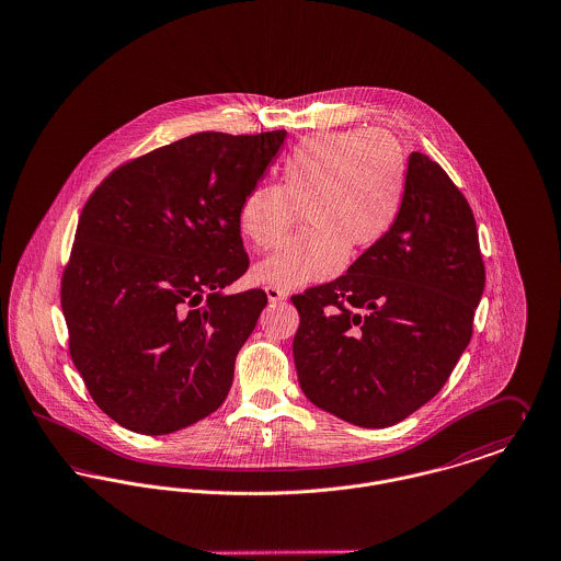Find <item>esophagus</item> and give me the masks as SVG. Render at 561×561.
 <instances>
[{"mask_svg": "<svg viewBox=\"0 0 561 561\" xmlns=\"http://www.w3.org/2000/svg\"><path fill=\"white\" fill-rule=\"evenodd\" d=\"M264 293H266V297H268V301H271V304L284 301V299L288 297L284 290H279V288H275V286H266V288H264Z\"/></svg>", "mask_w": 561, "mask_h": 561, "instance_id": "esophagus-1", "label": "esophagus"}]
</instances>
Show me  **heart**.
I'll return each instance as SVG.
<instances>
[{
    "label": "heart",
    "mask_w": 561,
    "mask_h": 561,
    "mask_svg": "<svg viewBox=\"0 0 561 561\" xmlns=\"http://www.w3.org/2000/svg\"><path fill=\"white\" fill-rule=\"evenodd\" d=\"M409 183L407 154L382 128L316 133L284 161L282 185L260 183L239 208L243 237L257 251L275 248L253 268L257 284L297 290L337 275L348 255L376 248L396 226Z\"/></svg>",
    "instance_id": "obj_1"
}]
</instances>
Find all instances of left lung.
<instances>
[{
  "label": "left lung",
  "instance_id": "8db88e82",
  "mask_svg": "<svg viewBox=\"0 0 561 561\" xmlns=\"http://www.w3.org/2000/svg\"><path fill=\"white\" fill-rule=\"evenodd\" d=\"M484 282L469 202L438 163L411 152L393 230L346 275L293 297L304 393L362 428L402 422L465 353Z\"/></svg>",
  "mask_w": 561,
  "mask_h": 561
}]
</instances>
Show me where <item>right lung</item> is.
<instances>
[{
	"mask_svg": "<svg viewBox=\"0 0 561 561\" xmlns=\"http://www.w3.org/2000/svg\"><path fill=\"white\" fill-rule=\"evenodd\" d=\"M286 130L195 133L110 174L85 202L62 277L70 357L90 396L139 435L221 407L266 295H228L250 266L239 208Z\"/></svg>",
	"mask_w": 561,
	"mask_h": 561,
	"instance_id": "add662e5",
	"label": "right lung"
}]
</instances>
